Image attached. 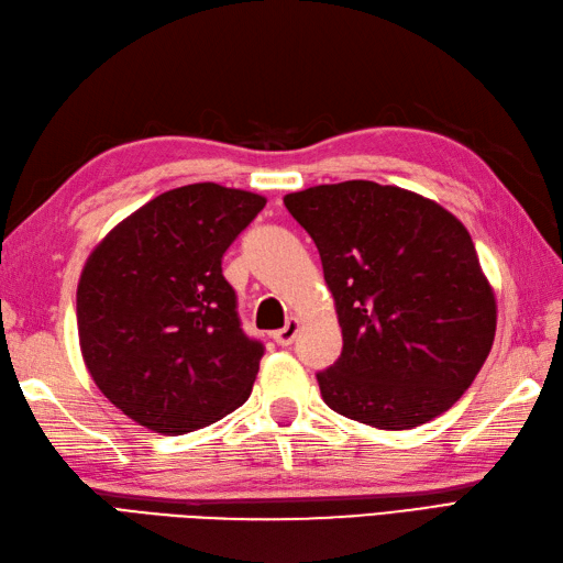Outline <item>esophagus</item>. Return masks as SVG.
<instances>
[{
    "label": "esophagus",
    "mask_w": 563,
    "mask_h": 563,
    "mask_svg": "<svg viewBox=\"0 0 563 563\" xmlns=\"http://www.w3.org/2000/svg\"><path fill=\"white\" fill-rule=\"evenodd\" d=\"M298 329H300V322H298L296 318H291V320L286 322L282 329H277V332L272 334V339L277 341L279 346H291V344H294V339H296V334H298Z\"/></svg>",
    "instance_id": "34e87169"
}]
</instances>
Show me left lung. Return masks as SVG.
<instances>
[{
	"mask_svg": "<svg viewBox=\"0 0 563 563\" xmlns=\"http://www.w3.org/2000/svg\"><path fill=\"white\" fill-rule=\"evenodd\" d=\"M320 251L344 349L318 373L324 404L379 430H410L473 385L497 329L473 239L442 205L344 181L284 198Z\"/></svg>",
	"mask_w": 563,
	"mask_h": 563,
	"instance_id": "8db88e82",
	"label": "left lung"
}]
</instances>
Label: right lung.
Returning <instances> with one entry per match:
<instances>
[{"label":"right lung","mask_w":563,"mask_h":563,"mask_svg":"<svg viewBox=\"0 0 563 563\" xmlns=\"http://www.w3.org/2000/svg\"><path fill=\"white\" fill-rule=\"evenodd\" d=\"M265 202L219 184L174 188L90 253L76 294L80 353L143 428L194 432L251 396L265 346L241 329L222 255Z\"/></svg>","instance_id":"right-lung-1"}]
</instances>
